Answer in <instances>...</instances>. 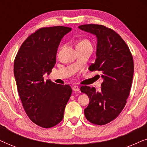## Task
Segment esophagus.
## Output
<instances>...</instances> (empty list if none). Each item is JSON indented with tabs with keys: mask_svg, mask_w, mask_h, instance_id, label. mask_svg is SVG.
<instances>
[{
	"mask_svg": "<svg viewBox=\"0 0 147 147\" xmlns=\"http://www.w3.org/2000/svg\"><path fill=\"white\" fill-rule=\"evenodd\" d=\"M72 90H73L74 92H78L80 90V88L78 86H74L73 88H72Z\"/></svg>",
	"mask_w": 147,
	"mask_h": 147,
	"instance_id": "34e87169",
	"label": "esophagus"
}]
</instances>
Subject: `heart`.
<instances>
[{"mask_svg": "<svg viewBox=\"0 0 147 147\" xmlns=\"http://www.w3.org/2000/svg\"><path fill=\"white\" fill-rule=\"evenodd\" d=\"M78 44H90V43L88 41V40L84 39V40H82L81 41H80L79 43H78Z\"/></svg>", "mask_w": 147, "mask_h": 147, "instance_id": "obj_1", "label": "heart"}]
</instances>
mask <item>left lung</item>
<instances>
[{"mask_svg":"<svg viewBox=\"0 0 147 147\" xmlns=\"http://www.w3.org/2000/svg\"><path fill=\"white\" fill-rule=\"evenodd\" d=\"M78 27L97 37L96 59L89 69L100 71L103 79L99 92L87 86L80 88L90 98L84 114L91 123L104 125L115 119L126 105L133 78V58L125 41L114 30L94 24Z\"/></svg>","mask_w":147,"mask_h":147,"instance_id":"1","label":"left lung"}]
</instances>
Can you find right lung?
Here are the masks:
<instances>
[{
	"instance_id": "add662e5",
	"label": "right lung",
	"mask_w": 147,
	"mask_h": 147,
	"mask_svg": "<svg viewBox=\"0 0 147 147\" xmlns=\"http://www.w3.org/2000/svg\"><path fill=\"white\" fill-rule=\"evenodd\" d=\"M71 30L63 26L37 30L23 42L14 61V75L24 110L41 127H53L61 121L71 96L70 86L45 81L43 78L51 71L60 41Z\"/></svg>"
}]
</instances>
